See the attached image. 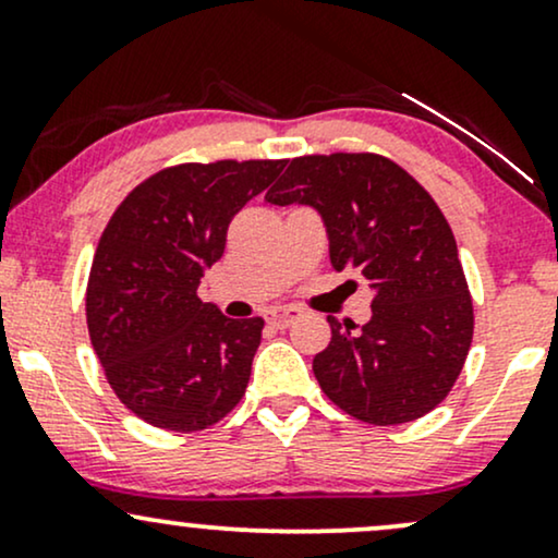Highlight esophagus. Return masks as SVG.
Returning a JSON list of instances; mask_svg holds the SVG:
<instances>
[{
  "label": "esophagus",
  "instance_id": "obj_1",
  "mask_svg": "<svg viewBox=\"0 0 558 558\" xmlns=\"http://www.w3.org/2000/svg\"><path fill=\"white\" fill-rule=\"evenodd\" d=\"M299 317H301V312L296 310V306H280V310H272L267 319H270L275 328H288V325Z\"/></svg>",
  "mask_w": 558,
  "mask_h": 558
}]
</instances>
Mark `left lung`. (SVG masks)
<instances>
[{
	"label": "left lung",
	"instance_id": "8db88e82",
	"mask_svg": "<svg viewBox=\"0 0 558 558\" xmlns=\"http://www.w3.org/2000/svg\"><path fill=\"white\" fill-rule=\"evenodd\" d=\"M267 202L323 217L336 270L375 291L373 317L332 338L312 362L325 396L369 425H401L446 399L472 343V299L457 241L433 196L377 155L299 157Z\"/></svg>",
	"mask_w": 558,
	"mask_h": 558
}]
</instances>
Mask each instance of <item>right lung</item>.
Instances as JSON below:
<instances>
[{
	"mask_svg": "<svg viewBox=\"0 0 558 558\" xmlns=\"http://www.w3.org/2000/svg\"><path fill=\"white\" fill-rule=\"evenodd\" d=\"M286 159L178 165L112 215L88 275L86 319L118 399L162 430H204L246 390L265 319H230L196 296L235 213Z\"/></svg>",
	"mask_w": 558,
	"mask_h": 558,
	"instance_id": "add662e5",
	"label": "right lung"
}]
</instances>
